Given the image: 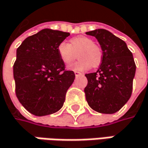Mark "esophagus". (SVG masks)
I'll list each match as a JSON object with an SVG mask.
<instances>
[{"instance_id": "esophagus-1", "label": "esophagus", "mask_w": 148, "mask_h": 148, "mask_svg": "<svg viewBox=\"0 0 148 148\" xmlns=\"http://www.w3.org/2000/svg\"><path fill=\"white\" fill-rule=\"evenodd\" d=\"M74 74H75L76 77H78V76H79V75H83L82 73H80V72H79V71H74Z\"/></svg>"}]
</instances>
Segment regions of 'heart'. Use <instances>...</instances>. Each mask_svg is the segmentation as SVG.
Returning a JSON list of instances; mask_svg holds the SVG:
<instances>
[{"mask_svg":"<svg viewBox=\"0 0 148 148\" xmlns=\"http://www.w3.org/2000/svg\"><path fill=\"white\" fill-rule=\"evenodd\" d=\"M58 53L61 60L66 64H70L77 58H80L76 64L70 67L73 70L84 71L92 67L100 65L103 57L102 49L94 41L85 36H78L70 40V44L66 42H61L58 45Z\"/></svg>","mask_w":148,"mask_h":148,"instance_id":"1","label":"heart"}]
</instances>
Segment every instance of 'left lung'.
<instances>
[{
  "label": "left lung",
  "mask_w": 148,
  "mask_h": 148,
  "mask_svg": "<svg viewBox=\"0 0 148 148\" xmlns=\"http://www.w3.org/2000/svg\"><path fill=\"white\" fill-rule=\"evenodd\" d=\"M100 43L103 57L99 69L86 74V100L94 110L113 114L126 104L132 92L136 64L126 43L105 29L87 32Z\"/></svg>",
  "instance_id": "obj_1"
}]
</instances>
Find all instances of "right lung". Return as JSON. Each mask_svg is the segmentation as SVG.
Returning <instances> with one entry per match:
<instances>
[{"label": "right lung", "mask_w": 148, "mask_h": 148, "mask_svg": "<svg viewBox=\"0 0 148 148\" xmlns=\"http://www.w3.org/2000/svg\"><path fill=\"white\" fill-rule=\"evenodd\" d=\"M69 35L45 28L27 38L16 49L13 65L16 95L32 115H50L64 105L75 74L65 70L57 48Z\"/></svg>", "instance_id": "1"}]
</instances>
